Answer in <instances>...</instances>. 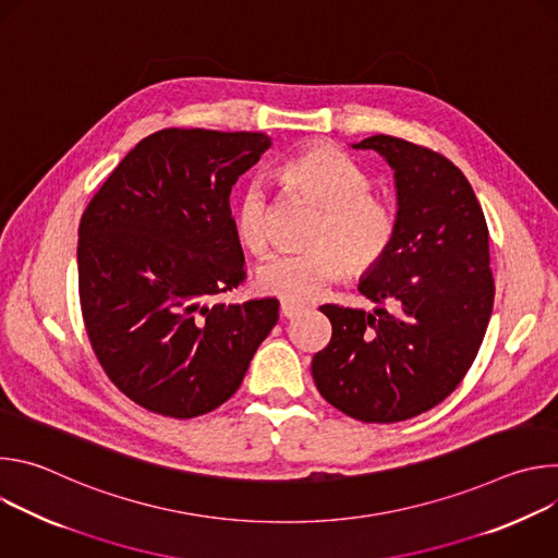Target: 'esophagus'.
Listing matches in <instances>:
<instances>
[{"instance_id":"1","label":"esophagus","mask_w":558,"mask_h":558,"mask_svg":"<svg viewBox=\"0 0 558 558\" xmlns=\"http://www.w3.org/2000/svg\"><path fill=\"white\" fill-rule=\"evenodd\" d=\"M302 311H304V306H302V304L287 302V300H282V302H280V315H282V317H287V320H291V317L300 315Z\"/></svg>"}]
</instances>
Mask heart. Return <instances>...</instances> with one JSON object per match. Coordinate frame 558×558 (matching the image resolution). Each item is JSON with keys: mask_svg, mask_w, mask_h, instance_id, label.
I'll return each mask as SVG.
<instances>
[{"mask_svg": "<svg viewBox=\"0 0 558 558\" xmlns=\"http://www.w3.org/2000/svg\"><path fill=\"white\" fill-rule=\"evenodd\" d=\"M280 179L323 209L308 231V250L276 254L258 267V291L311 302L351 269L366 271L384 258L395 235V211L368 192V177L344 151L329 145L300 149L280 166ZM235 233L254 254L269 247V196L263 185L250 183L238 198Z\"/></svg>", "mask_w": 558, "mask_h": 558, "instance_id": "obj_1", "label": "heart"}]
</instances>
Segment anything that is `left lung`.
Here are the masks:
<instances>
[{"label":"left lung","instance_id":"obj_1","mask_svg":"<svg viewBox=\"0 0 558 558\" xmlns=\"http://www.w3.org/2000/svg\"><path fill=\"white\" fill-rule=\"evenodd\" d=\"M353 147L375 149L395 170V235L360 282L373 313L320 306L333 336L311 373L344 415L392 424L444 402L480 353L495 302L488 225L463 172L439 151L388 134Z\"/></svg>","mask_w":558,"mask_h":558}]
</instances>
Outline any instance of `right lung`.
<instances>
[{
  "label": "right lung",
  "mask_w": 558,
  "mask_h": 558,
  "mask_svg": "<svg viewBox=\"0 0 558 558\" xmlns=\"http://www.w3.org/2000/svg\"><path fill=\"white\" fill-rule=\"evenodd\" d=\"M263 132L158 130L136 143L78 222V300L93 351L138 407L205 415L241 386L278 323V300L225 304L245 280L229 209Z\"/></svg>",
  "instance_id": "1"
}]
</instances>
